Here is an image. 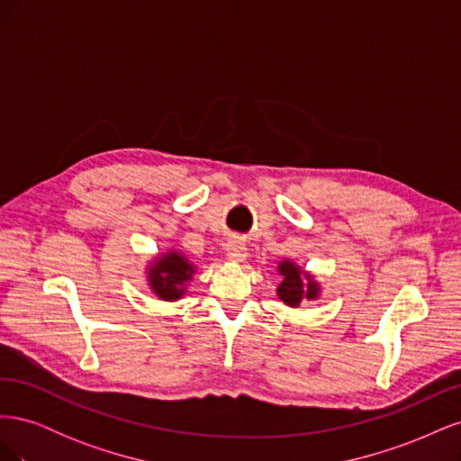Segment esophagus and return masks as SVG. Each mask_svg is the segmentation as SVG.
<instances>
[{
	"label": "esophagus",
	"mask_w": 461,
	"mask_h": 461,
	"mask_svg": "<svg viewBox=\"0 0 461 461\" xmlns=\"http://www.w3.org/2000/svg\"><path fill=\"white\" fill-rule=\"evenodd\" d=\"M248 256V248L240 240H229L227 242V258L230 261H244Z\"/></svg>",
	"instance_id": "34e87169"
}]
</instances>
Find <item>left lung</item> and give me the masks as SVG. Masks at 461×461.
I'll use <instances>...</instances> for the list:
<instances>
[{"mask_svg":"<svg viewBox=\"0 0 461 461\" xmlns=\"http://www.w3.org/2000/svg\"><path fill=\"white\" fill-rule=\"evenodd\" d=\"M276 271L283 276L281 285L276 288V294L290 308H298L303 300L319 298V283L310 273L302 271V267H298L294 261H281Z\"/></svg>","mask_w":461,"mask_h":461,"instance_id":"8db88e82","label":"left lung"}]
</instances>
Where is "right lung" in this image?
I'll return each mask as SVG.
<instances>
[{
	"mask_svg": "<svg viewBox=\"0 0 461 461\" xmlns=\"http://www.w3.org/2000/svg\"><path fill=\"white\" fill-rule=\"evenodd\" d=\"M194 265L183 256L171 249L148 267V285L156 292L158 298L165 302H175L186 294V283L192 281Z\"/></svg>",
	"mask_w": 461,
	"mask_h": 461,
	"instance_id": "add662e5",
	"label": "right lung"
}]
</instances>
